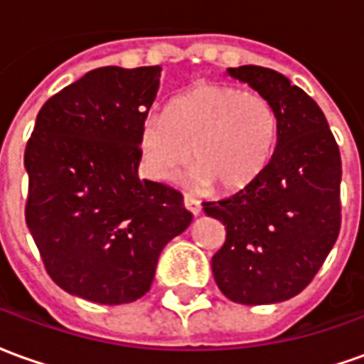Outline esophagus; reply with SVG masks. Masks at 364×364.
<instances>
[{"label":"esophagus","instance_id":"34e87169","mask_svg":"<svg viewBox=\"0 0 364 364\" xmlns=\"http://www.w3.org/2000/svg\"><path fill=\"white\" fill-rule=\"evenodd\" d=\"M183 205H185V208H187L189 213L195 214V216H197V214H200V203H198L197 198L185 195V198H183Z\"/></svg>","mask_w":364,"mask_h":364}]
</instances>
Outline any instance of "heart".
<instances>
[{"instance_id": "1", "label": "heart", "mask_w": 364, "mask_h": 364, "mask_svg": "<svg viewBox=\"0 0 364 364\" xmlns=\"http://www.w3.org/2000/svg\"><path fill=\"white\" fill-rule=\"evenodd\" d=\"M279 114L269 99L224 83H203L175 97L166 114L151 112L140 127L144 166L156 181H175L193 159L187 183L240 191L273 158Z\"/></svg>"}]
</instances>
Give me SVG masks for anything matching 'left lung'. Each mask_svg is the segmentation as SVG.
<instances>
[{
    "instance_id": "obj_1",
    "label": "left lung",
    "mask_w": 364,
    "mask_h": 364,
    "mask_svg": "<svg viewBox=\"0 0 364 364\" xmlns=\"http://www.w3.org/2000/svg\"><path fill=\"white\" fill-rule=\"evenodd\" d=\"M226 74L271 101L279 138L265 171L216 203L206 216L226 226L213 274L222 294L247 306L296 296L336 244L341 226V156L323 112L298 85L261 66Z\"/></svg>"
}]
</instances>
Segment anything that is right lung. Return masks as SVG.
<instances>
[{"instance_id": "1", "label": "right lung", "mask_w": 364, "mask_h": 364, "mask_svg": "<svg viewBox=\"0 0 364 364\" xmlns=\"http://www.w3.org/2000/svg\"><path fill=\"white\" fill-rule=\"evenodd\" d=\"M159 66H105L50 97L25 150L27 226L52 281L97 304L144 296L159 253L189 228L183 195L138 177Z\"/></svg>"}]
</instances>
